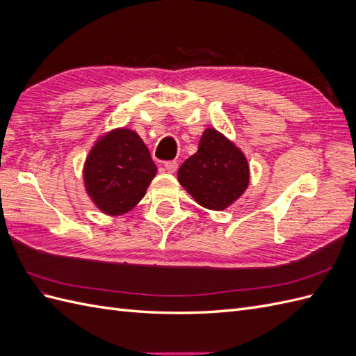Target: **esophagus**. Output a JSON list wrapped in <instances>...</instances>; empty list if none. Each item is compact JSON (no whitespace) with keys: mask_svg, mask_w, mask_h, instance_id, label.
Here are the masks:
<instances>
[{"mask_svg":"<svg viewBox=\"0 0 356 356\" xmlns=\"http://www.w3.org/2000/svg\"><path fill=\"white\" fill-rule=\"evenodd\" d=\"M165 169L169 172V174H175L177 169H178V163H177L175 160L165 161Z\"/></svg>","mask_w":356,"mask_h":356,"instance_id":"34e87169","label":"esophagus"}]
</instances>
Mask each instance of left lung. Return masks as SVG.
I'll return each instance as SVG.
<instances>
[{
	"mask_svg": "<svg viewBox=\"0 0 356 356\" xmlns=\"http://www.w3.org/2000/svg\"><path fill=\"white\" fill-rule=\"evenodd\" d=\"M178 181L203 208L222 211L250 184V165L230 139L209 127L200 138L197 153L178 169Z\"/></svg>",
	"mask_w": 356,
	"mask_h": 356,
	"instance_id": "obj_1",
	"label": "left lung"
}]
</instances>
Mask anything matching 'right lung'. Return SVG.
<instances>
[{"mask_svg":"<svg viewBox=\"0 0 356 356\" xmlns=\"http://www.w3.org/2000/svg\"><path fill=\"white\" fill-rule=\"evenodd\" d=\"M157 168L131 129H114L92 147L83 169L89 197L104 213L122 215L139 203Z\"/></svg>","mask_w":356,"mask_h":356,"instance_id":"add662e5","label":"right lung"}]
</instances>
